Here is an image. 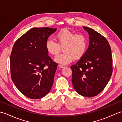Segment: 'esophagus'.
Instances as JSON below:
<instances>
[{
  "instance_id": "esophagus-1",
  "label": "esophagus",
  "mask_w": 122,
  "mask_h": 122,
  "mask_svg": "<svg viewBox=\"0 0 122 122\" xmlns=\"http://www.w3.org/2000/svg\"><path fill=\"white\" fill-rule=\"evenodd\" d=\"M58 66L60 67V68H66V66L62 65V64H59Z\"/></svg>"
}]
</instances>
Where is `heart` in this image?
<instances>
[{"label":"heart","mask_w":122,"mask_h":122,"mask_svg":"<svg viewBox=\"0 0 122 122\" xmlns=\"http://www.w3.org/2000/svg\"><path fill=\"white\" fill-rule=\"evenodd\" d=\"M57 43L49 39L45 46L48 53L56 56L63 46V52L55 58V61L62 64H67L75 59L81 58L84 55L87 48V39L84 35L76 34L68 29H63L56 35Z\"/></svg>","instance_id":"heart-1"}]
</instances>
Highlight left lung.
Masks as SVG:
<instances>
[{
  "instance_id": "left-lung-1",
  "label": "left lung",
  "mask_w": 122,
  "mask_h": 122,
  "mask_svg": "<svg viewBox=\"0 0 122 122\" xmlns=\"http://www.w3.org/2000/svg\"><path fill=\"white\" fill-rule=\"evenodd\" d=\"M83 28L89 35V46L84 55L71 66L72 83L79 94L91 97L107 84L112 74L113 58L107 39L91 28Z\"/></svg>"
}]
</instances>
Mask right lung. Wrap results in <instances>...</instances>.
<instances>
[{
  "mask_svg": "<svg viewBox=\"0 0 122 122\" xmlns=\"http://www.w3.org/2000/svg\"><path fill=\"white\" fill-rule=\"evenodd\" d=\"M56 30L49 27L32 28L13 46L10 60L11 79L28 98L39 99L51 90L58 64L48 56L45 44Z\"/></svg>",
  "mask_w": 122,
  "mask_h": 122,
  "instance_id": "add662e5",
  "label": "right lung"
}]
</instances>
